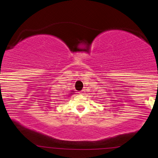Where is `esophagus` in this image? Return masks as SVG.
<instances>
[{"label":"esophagus","instance_id":"1","mask_svg":"<svg viewBox=\"0 0 158 158\" xmlns=\"http://www.w3.org/2000/svg\"><path fill=\"white\" fill-rule=\"evenodd\" d=\"M80 94H81V95H84V94H85V93H84L83 91H82V92H80Z\"/></svg>","mask_w":158,"mask_h":158}]
</instances>
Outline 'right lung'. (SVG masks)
<instances>
[{
  "label": "right lung",
  "mask_w": 158,
  "mask_h": 158,
  "mask_svg": "<svg viewBox=\"0 0 158 158\" xmlns=\"http://www.w3.org/2000/svg\"><path fill=\"white\" fill-rule=\"evenodd\" d=\"M71 94H73V93H71Z\"/></svg>",
  "instance_id": "add662e5"
}]
</instances>
